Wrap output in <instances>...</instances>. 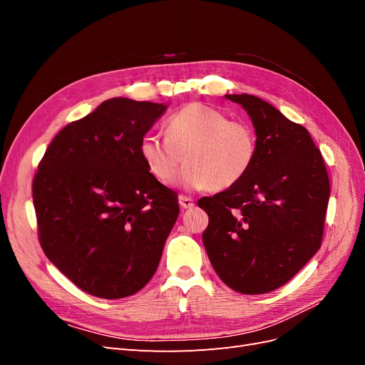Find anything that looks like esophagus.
Segmentation results:
<instances>
[{"label": "esophagus", "instance_id": "esophagus-1", "mask_svg": "<svg viewBox=\"0 0 365 365\" xmlns=\"http://www.w3.org/2000/svg\"><path fill=\"white\" fill-rule=\"evenodd\" d=\"M180 205L182 207V208H192L193 205H195V202H193V200L192 197H189V196H184V195H181L180 197Z\"/></svg>", "mask_w": 365, "mask_h": 365}]
</instances>
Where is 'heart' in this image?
<instances>
[{
    "label": "heart",
    "instance_id": "b5f03b06",
    "mask_svg": "<svg viewBox=\"0 0 365 365\" xmlns=\"http://www.w3.org/2000/svg\"><path fill=\"white\" fill-rule=\"evenodd\" d=\"M257 153L256 129L204 103L173 113L165 120V137L146 134L140 141V155L160 182H172L184 158L178 182L190 190L230 189L248 175Z\"/></svg>",
    "mask_w": 365,
    "mask_h": 365
}]
</instances>
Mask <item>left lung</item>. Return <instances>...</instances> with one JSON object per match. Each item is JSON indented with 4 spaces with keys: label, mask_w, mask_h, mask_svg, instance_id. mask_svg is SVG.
Listing matches in <instances>:
<instances>
[{
    "label": "left lung",
    "mask_w": 365,
    "mask_h": 365,
    "mask_svg": "<svg viewBox=\"0 0 365 365\" xmlns=\"http://www.w3.org/2000/svg\"><path fill=\"white\" fill-rule=\"evenodd\" d=\"M248 113L259 140L244 180L197 201L208 215L204 247L219 279L240 294L288 283L322 247L330 184L306 128L250 94H227Z\"/></svg>",
    "instance_id": "8db88e82"
}]
</instances>
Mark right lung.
<instances>
[{
	"label": "right lung",
	"instance_id": "add662e5",
	"mask_svg": "<svg viewBox=\"0 0 365 365\" xmlns=\"http://www.w3.org/2000/svg\"><path fill=\"white\" fill-rule=\"evenodd\" d=\"M168 105L114 97L71 121L33 178L41 247L77 288L134 295L155 274L180 215L178 195L140 155V141Z\"/></svg>",
	"mask_w": 365,
	"mask_h": 365
}]
</instances>
